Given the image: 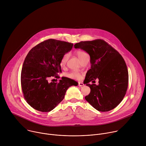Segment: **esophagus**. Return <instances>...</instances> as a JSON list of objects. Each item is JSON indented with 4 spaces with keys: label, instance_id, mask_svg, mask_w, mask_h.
<instances>
[{
    "label": "esophagus",
    "instance_id": "1",
    "mask_svg": "<svg viewBox=\"0 0 146 146\" xmlns=\"http://www.w3.org/2000/svg\"><path fill=\"white\" fill-rule=\"evenodd\" d=\"M78 86L79 87H82V86H84V84H83V83L82 82H79L78 83Z\"/></svg>",
    "mask_w": 146,
    "mask_h": 146
}]
</instances>
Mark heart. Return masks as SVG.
Returning <instances> with one entry per match:
<instances>
[{
    "label": "heart",
    "instance_id": "heart-1",
    "mask_svg": "<svg viewBox=\"0 0 146 146\" xmlns=\"http://www.w3.org/2000/svg\"><path fill=\"white\" fill-rule=\"evenodd\" d=\"M86 54H87L85 52L81 51V50H78V51H77V56H78V58H79L80 60L82 58L83 56H84ZM69 56H70V54H69V52L65 53L63 56H62V57L61 58V60H60V64L62 65H64L66 63V62L68 61V60L69 58ZM66 76L69 78L74 79V80H78L81 78L80 73L78 72H76V71L70 72L66 74Z\"/></svg>",
    "mask_w": 146,
    "mask_h": 146
}]
</instances>
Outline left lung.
I'll use <instances>...</instances> for the list:
<instances>
[{"instance_id": "left-lung-1", "label": "left lung", "mask_w": 146, "mask_h": 146, "mask_svg": "<svg viewBox=\"0 0 146 146\" xmlns=\"http://www.w3.org/2000/svg\"><path fill=\"white\" fill-rule=\"evenodd\" d=\"M90 56L91 69L85 80L90 87L86 100L99 111L106 112L116 108L126 94L128 86V71L125 62L119 53L102 39L80 41L74 44ZM99 79V84L89 82Z\"/></svg>"}]
</instances>
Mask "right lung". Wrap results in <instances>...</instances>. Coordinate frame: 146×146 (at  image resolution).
<instances>
[{"instance_id": "add662e5", "label": "right lung", "mask_w": 146, "mask_h": 146, "mask_svg": "<svg viewBox=\"0 0 146 146\" xmlns=\"http://www.w3.org/2000/svg\"><path fill=\"white\" fill-rule=\"evenodd\" d=\"M73 46V43L51 38L38 44L27 54L21 83L25 99L35 110L51 111L64 99L68 88L78 85L76 81L67 77H62L58 82L48 81L51 78L59 77L58 73L62 72L61 58Z\"/></svg>"}]
</instances>
